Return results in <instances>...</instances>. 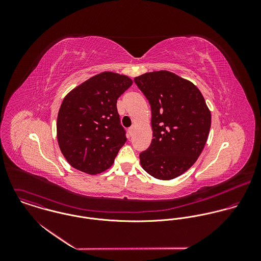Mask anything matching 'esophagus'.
<instances>
[{"instance_id":"1","label":"esophagus","mask_w":261,"mask_h":261,"mask_svg":"<svg viewBox=\"0 0 261 261\" xmlns=\"http://www.w3.org/2000/svg\"><path fill=\"white\" fill-rule=\"evenodd\" d=\"M134 132H135V127H134V126H132V127L128 128V135H129V136H133Z\"/></svg>"}]
</instances>
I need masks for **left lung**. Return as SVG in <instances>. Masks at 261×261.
<instances>
[{
	"mask_svg": "<svg viewBox=\"0 0 261 261\" xmlns=\"http://www.w3.org/2000/svg\"><path fill=\"white\" fill-rule=\"evenodd\" d=\"M149 100L152 140L140 153L143 169L159 180H172L189 170L204 149L211 112L196 85L167 70L136 77Z\"/></svg>",
	"mask_w": 261,
	"mask_h": 261,
	"instance_id": "left-lung-1",
	"label": "left lung"
}]
</instances>
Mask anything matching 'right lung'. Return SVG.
I'll list each match as a JSON object with an SVG mask.
<instances>
[{
	"instance_id": "add662e5",
	"label": "right lung",
	"mask_w": 261,
	"mask_h": 261,
	"mask_svg": "<svg viewBox=\"0 0 261 261\" xmlns=\"http://www.w3.org/2000/svg\"><path fill=\"white\" fill-rule=\"evenodd\" d=\"M132 84L128 76L106 71L87 79L64 97L57 116V141L76 170L96 175L112 167L126 142L116 101Z\"/></svg>"
}]
</instances>
